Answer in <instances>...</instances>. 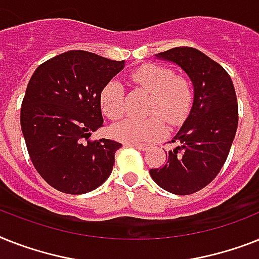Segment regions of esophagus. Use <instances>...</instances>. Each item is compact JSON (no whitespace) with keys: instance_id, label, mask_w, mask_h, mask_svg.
Segmentation results:
<instances>
[{"instance_id":"1","label":"esophagus","mask_w":259,"mask_h":259,"mask_svg":"<svg viewBox=\"0 0 259 259\" xmlns=\"http://www.w3.org/2000/svg\"><path fill=\"white\" fill-rule=\"evenodd\" d=\"M127 146H132V148H137L140 149V150H149L150 149V145H146V144H134V142H127Z\"/></svg>"}]
</instances>
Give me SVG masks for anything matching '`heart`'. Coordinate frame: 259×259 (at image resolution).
<instances>
[{
  "label": "heart",
  "instance_id": "b5f03b06",
  "mask_svg": "<svg viewBox=\"0 0 259 259\" xmlns=\"http://www.w3.org/2000/svg\"><path fill=\"white\" fill-rule=\"evenodd\" d=\"M134 85L151 94L149 114H158L146 119L125 118L111 126V134L122 142H153L165 133L163 118L170 125H178L188 115L193 101L190 82L184 77H174L171 69L157 64H146L132 73ZM101 108L106 117L117 119L125 110V94L118 81L108 82L101 92ZM162 116V119L160 117Z\"/></svg>",
  "mask_w": 259,
  "mask_h": 259
}]
</instances>
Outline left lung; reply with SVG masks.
Returning a JSON list of instances; mask_svg holds the SVG:
<instances>
[{
  "mask_svg": "<svg viewBox=\"0 0 259 259\" xmlns=\"http://www.w3.org/2000/svg\"><path fill=\"white\" fill-rule=\"evenodd\" d=\"M155 58L177 65L193 86L189 115L166 153V163L150 169L159 188L188 195L209 185L228 158L238 126V104L230 75L220 64L194 48H174Z\"/></svg>",
  "mask_w": 259,
  "mask_h": 259,
  "instance_id": "left-lung-1",
  "label": "left lung"
}]
</instances>
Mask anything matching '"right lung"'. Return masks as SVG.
I'll return each mask as SVG.
<instances>
[{
    "label": "right lung",
    "mask_w": 259,
    "mask_h": 259,
    "mask_svg": "<svg viewBox=\"0 0 259 259\" xmlns=\"http://www.w3.org/2000/svg\"><path fill=\"white\" fill-rule=\"evenodd\" d=\"M125 68L83 50L53 57L27 83L21 130L35 170L57 190L85 194L104 184L122 145L115 141H86L104 118L101 92Z\"/></svg>",
    "instance_id": "right-lung-1"
}]
</instances>
